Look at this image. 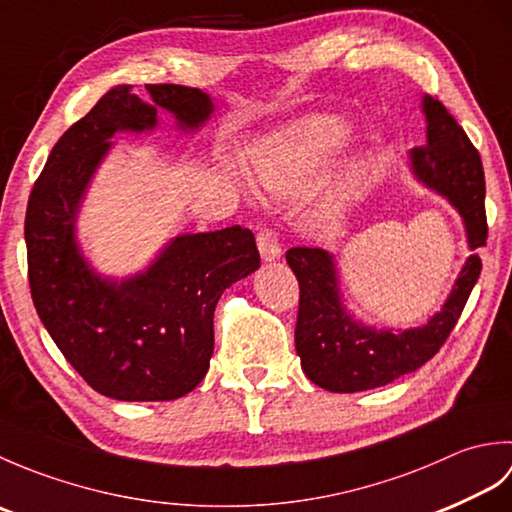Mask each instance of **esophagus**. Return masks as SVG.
Masks as SVG:
<instances>
[{
  "label": "esophagus",
  "mask_w": 512,
  "mask_h": 512,
  "mask_svg": "<svg viewBox=\"0 0 512 512\" xmlns=\"http://www.w3.org/2000/svg\"><path fill=\"white\" fill-rule=\"evenodd\" d=\"M257 248L266 262H275L281 257V239L275 228H262L257 233Z\"/></svg>",
  "instance_id": "obj_1"
}]
</instances>
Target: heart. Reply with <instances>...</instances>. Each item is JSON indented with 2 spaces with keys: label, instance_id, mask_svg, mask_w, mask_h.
<instances>
[{
  "label": "heart",
  "instance_id": "1",
  "mask_svg": "<svg viewBox=\"0 0 512 512\" xmlns=\"http://www.w3.org/2000/svg\"><path fill=\"white\" fill-rule=\"evenodd\" d=\"M347 127L336 118H312L284 138L259 147L253 167L259 184L279 198L306 191L312 173L343 143Z\"/></svg>",
  "mask_w": 512,
  "mask_h": 512
}]
</instances>
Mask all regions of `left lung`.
<instances>
[{
  "label": "left lung",
  "instance_id": "left-lung-1",
  "mask_svg": "<svg viewBox=\"0 0 512 512\" xmlns=\"http://www.w3.org/2000/svg\"><path fill=\"white\" fill-rule=\"evenodd\" d=\"M422 114L427 145L411 151V169L422 184L458 209L469 248L486 246V182L480 154L438 99L424 96ZM286 262L299 281L295 347L301 367L314 385L336 394L383 387L436 356L482 273V259L475 253L466 259L440 312L420 328L394 332L367 328L345 310L328 250L297 246L288 250Z\"/></svg>",
  "mask_w": 512,
  "mask_h": 512
}]
</instances>
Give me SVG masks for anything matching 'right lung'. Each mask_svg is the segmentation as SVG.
I'll return each instance as SVG.
<instances>
[{
    "label": "right lung",
    "instance_id": "obj_1",
    "mask_svg": "<svg viewBox=\"0 0 512 512\" xmlns=\"http://www.w3.org/2000/svg\"><path fill=\"white\" fill-rule=\"evenodd\" d=\"M149 103L116 85L52 147L26 209L30 295L41 323L94 391L116 400H176L200 385L213 354V312L222 292L259 268L244 226L180 235L145 273L96 275L76 244L85 189L116 132H149L158 110L180 129L213 114L209 94L187 85H147Z\"/></svg>",
    "mask_w": 512,
    "mask_h": 512
}]
</instances>
